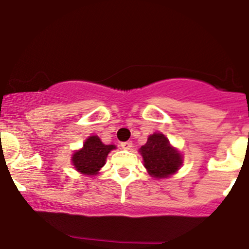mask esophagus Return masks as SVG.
I'll list each match as a JSON object with an SVG mask.
<instances>
[{"mask_svg": "<svg viewBox=\"0 0 249 249\" xmlns=\"http://www.w3.org/2000/svg\"><path fill=\"white\" fill-rule=\"evenodd\" d=\"M121 146H122L123 149L128 150V149H131L132 146H133V143H132V141H125V142L121 143Z\"/></svg>", "mask_w": 249, "mask_h": 249, "instance_id": "obj_1", "label": "esophagus"}]
</instances>
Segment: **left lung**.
I'll return each instance as SVG.
<instances>
[{"label":"left lung","mask_w":249,"mask_h":249,"mask_svg":"<svg viewBox=\"0 0 249 249\" xmlns=\"http://www.w3.org/2000/svg\"><path fill=\"white\" fill-rule=\"evenodd\" d=\"M139 152L148 174L157 179L168 178L176 174L182 163L180 153L170 144L168 138L162 133L149 135Z\"/></svg>","instance_id":"1"}]
</instances>
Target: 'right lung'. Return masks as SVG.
Returning <instances> with one entry per match:
<instances>
[{
  "label": "right lung",
  "instance_id": "add662e5",
  "mask_svg": "<svg viewBox=\"0 0 249 249\" xmlns=\"http://www.w3.org/2000/svg\"><path fill=\"white\" fill-rule=\"evenodd\" d=\"M115 148V144L103 143L97 135H90L85 141L84 147L72 155V164L80 174L95 176L106 164L108 154Z\"/></svg>",
  "mask_w": 249,
  "mask_h": 249
}]
</instances>
